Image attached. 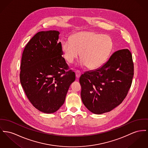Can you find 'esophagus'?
Segmentation results:
<instances>
[{
	"instance_id": "34e87169",
	"label": "esophagus",
	"mask_w": 148,
	"mask_h": 148,
	"mask_svg": "<svg viewBox=\"0 0 148 148\" xmlns=\"http://www.w3.org/2000/svg\"><path fill=\"white\" fill-rule=\"evenodd\" d=\"M75 74H76V77L77 79H79V77H80V75H81V73L79 71H76L75 72Z\"/></svg>"
}]
</instances>
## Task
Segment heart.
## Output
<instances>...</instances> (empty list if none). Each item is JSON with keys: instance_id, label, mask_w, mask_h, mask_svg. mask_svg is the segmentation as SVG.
I'll list each match as a JSON object with an SVG mask.
<instances>
[{"instance_id": "b5f03b06", "label": "heart", "mask_w": 148, "mask_h": 148, "mask_svg": "<svg viewBox=\"0 0 148 148\" xmlns=\"http://www.w3.org/2000/svg\"><path fill=\"white\" fill-rule=\"evenodd\" d=\"M113 48V40L108 35L82 31L73 34L71 41H64L61 50L63 58L69 63H73L80 53L81 65L94 70L107 62Z\"/></svg>"}]
</instances>
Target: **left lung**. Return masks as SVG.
Returning <instances> with one entry per match:
<instances>
[{
    "label": "left lung",
    "instance_id": "left-lung-1",
    "mask_svg": "<svg viewBox=\"0 0 148 148\" xmlns=\"http://www.w3.org/2000/svg\"><path fill=\"white\" fill-rule=\"evenodd\" d=\"M133 76L134 63L130 50L115 51L100 68L80 76L82 103L94 114L111 111L126 98Z\"/></svg>",
    "mask_w": 148,
    "mask_h": 148
}]
</instances>
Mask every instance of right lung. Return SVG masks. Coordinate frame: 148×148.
Listing matches in <instances>:
<instances>
[{
	"label": "right lung",
	"mask_w": 148,
	"mask_h": 148,
	"mask_svg": "<svg viewBox=\"0 0 148 148\" xmlns=\"http://www.w3.org/2000/svg\"><path fill=\"white\" fill-rule=\"evenodd\" d=\"M59 32L40 31L22 53L20 82L33 106L45 113H53L64 104L75 73L62 57Z\"/></svg>",
	"instance_id": "right-lung-1"
}]
</instances>
